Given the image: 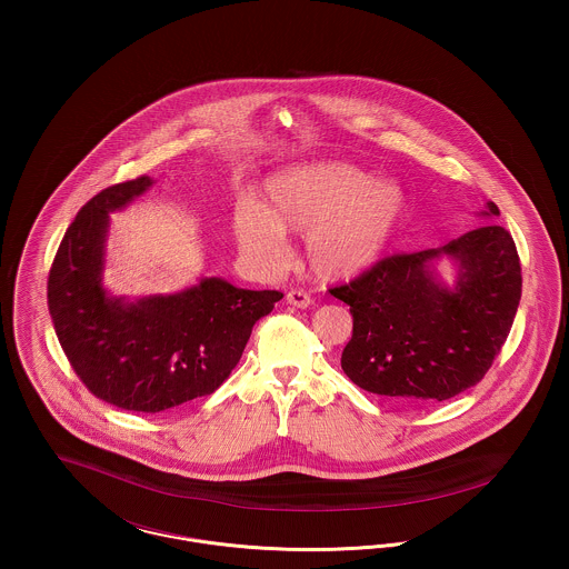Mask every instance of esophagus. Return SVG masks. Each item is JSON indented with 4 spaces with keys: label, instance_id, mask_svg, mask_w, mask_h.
<instances>
[{
    "label": "esophagus",
    "instance_id": "34e87169",
    "mask_svg": "<svg viewBox=\"0 0 569 569\" xmlns=\"http://www.w3.org/2000/svg\"><path fill=\"white\" fill-rule=\"evenodd\" d=\"M286 300H288V305H292L297 309H307V307L313 305V298L309 297L307 292H302V290H290L286 295Z\"/></svg>",
    "mask_w": 569,
    "mask_h": 569
}]
</instances>
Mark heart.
Wrapping results in <instances>:
<instances>
[{"instance_id": "1", "label": "heart", "mask_w": 569, "mask_h": 569, "mask_svg": "<svg viewBox=\"0 0 569 569\" xmlns=\"http://www.w3.org/2000/svg\"><path fill=\"white\" fill-rule=\"evenodd\" d=\"M407 211V193L348 162H316L277 172L262 204L244 198L232 228L251 260L277 269L290 256L286 232L305 234V262L326 281L352 279L388 251Z\"/></svg>"}]
</instances>
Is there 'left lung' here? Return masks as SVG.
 I'll list each match as a JSON object with an SVG mask.
<instances>
[{
    "label": "left lung",
    "mask_w": 569,
    "mask_h": 569,
    "mask_svg": "<svg viewBox=\"0 0 569 569\" xmlns=\"http://www.w3.org/2000/svg\"><path fill=\"white\" fill-rule=\"evenodd\" d=\"M482 216H499L497 204L488 202ZM441 254L460 267L452 289L433 272ZM520 292L515 239L495 223L437 249L383 258L330 288L353 318L341 369L362 390L403 406L452 399L487 376L510 335Z\"/></svg>",
    "instance_id": "8db88e82"
}]
</instances>
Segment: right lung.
<instances>
[{"instance_id":"obj_1","label":"right lung","mask_w":569,"mask_h":569,"mask_svg":"<svg viewBox=\"0 0 569 569\" xmlns=\"http://www.w3.org/2000/svg\"><path fill=\"white\" fill-rule=\"evenodd\" d=\"M151 186L153 179L138 177L93 196L66 230L49 272L54 332L77 376L98 399L144 413L216 392L253 325L283 298L219 277L168 297H110L102 286L109 213Z\"/></svg>"}]
</instances>
